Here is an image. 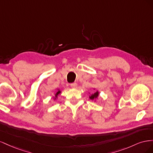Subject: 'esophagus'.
<instances>
[{
	"label": "esophagus",
	"mask_w": 153,
	"mask_h": 153,
	"mask_svg": "<svg viewBox=\"0 0 153 153\" xmlns=\"http://www.w3.org/2000/svg\"><path fill=\"white\" fill-rule=\"evenodd\" d=\"M70 86L71 88H74V89H75V88H76L77 87V84H76V83H73V84H71Z\"/></svg>",
	"instance_id": "34e87169"
}]
</instances>
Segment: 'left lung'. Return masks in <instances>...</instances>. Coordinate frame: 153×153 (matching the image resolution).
Here are the masks:
<instances>
[{
  "mask_svg": "<svg viewBox=\"0 0 153 153\" xmlns=\"http://www.w3.org/2000/svg\"><path fill=\"white\" fill-rule=\"evenodd\" d=\"M93 90L95 91L96 88H93ZM89 98L90 100H91L92 101H94V102H96L97 100H98V98H99V95H100V92L98 91H95L94 93L92 94H90V92H89Z\"/></svg>",
  "mask_w": 153,
  "mask_h": 153,
  "instance_id": "obj_1",
  "label": "left lung"
}]
</instances>
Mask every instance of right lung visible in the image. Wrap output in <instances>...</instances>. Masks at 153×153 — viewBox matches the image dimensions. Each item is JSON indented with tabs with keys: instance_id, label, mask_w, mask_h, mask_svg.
I'll use <instances>...</instances> for the list:
<instances>
[{
	"instance_id": "obj_1",
	"label": "right lung",
	"mask_w": 153,
	"mask_h": 153,
	"mask_svg": "<svg viewBox=\"0 0 153 153\" xmlns=\"http://www.w3.org/2000/svg\"><path fill=\"white\" fill-rule=\"evenodd\" d=\"M61 92H62V91H61V89H57V91H55V92L54 96H52L53 100L54 101L56 100L58 98V97L59 96V95H61Z\"/></svg>"
}]
</instances>
